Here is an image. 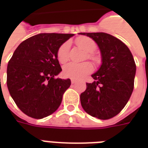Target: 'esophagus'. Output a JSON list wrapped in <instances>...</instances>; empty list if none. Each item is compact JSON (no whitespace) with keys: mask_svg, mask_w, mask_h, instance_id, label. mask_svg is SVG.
<instances>
[{"mask_svg":"<svg viewBox=\"0 0 148 148\" xmlns=\"http://www.w3.org/2000/svg\"><path fill=\"white\" fill-rule=\"evenodd\" d=\"M76 83V81L75 80H74V79H71V84H74Z\"/></svg>","mask_w":148,"mask_h":148,"instance_id":"1","label":"esophagus"}]
</instances>
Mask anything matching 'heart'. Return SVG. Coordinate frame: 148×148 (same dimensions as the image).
<instances>
[{"label":"heart","mask_w":148,"mask_h":148,"mask_svg":"<svg viewBox=\"0 0 148 148\" xmlns=\"http://www.w3.org/2000/svg\"><path fill=\"white\" fill-rule=\"evenodd\" d=\"M76 44L79 47L88 52V58L90 60H96L97 58L92 52L96 49V43L91 38L87 37H80L76 39ZM70 43H64L58 51L57 57L59 62L64 64L67 62L69 58ZM93 71L92 65L89 62H84L81 64L70 63L65 65L63 70V74L66 77L74 79V80H81L85 77L88 74L91 73Z\"/></svg>","instance_id":"heart-1"}]
</instances>
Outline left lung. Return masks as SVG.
<instances>
[{
	"label": "left lung",
	"mask_w": 148,
	"mask_h": 148,
	"mask_svg": "<svg viewBox=\"0 0 148 148\" xmlns=\"http://www.w3.org/2000/svg\"><path fill=\"white\" fill-rule=\"evenodd\" d=\"M92 38L101 54V65L91 75L95 81L87 83L81 95L82 108L88 114L108 120L118 114L134 90L136 64L131 51L121 40L109 34L80 33Z\"/></svg>",
	"instance_id": "1"
}]
</instances>
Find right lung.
<instances>
[{"label": "right lung", "mask_w": 148, "mask_h": 148, "mask_svg": "<svg viewBox=\"0 0 148 148\" xmlns=\"http://www.w3.org/2000/svg\"><path fill=\"white\" fill-rule=\"evenodd\" d=\"M74 34H39L21 43L8 64L7 85L15 103L29 117L41 119L57 110L70 79L55 78L62 71L57 53Z\"/></svg>", "instance_id": "right-lung-1"}]
</instances>
